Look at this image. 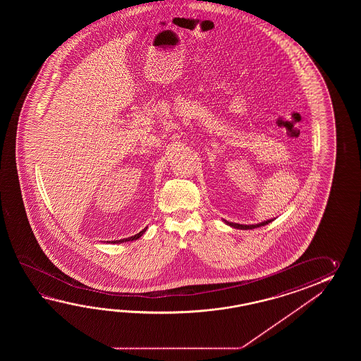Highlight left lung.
<instances>
[{"label":"left lung","instance_id":"1","mask_svg":"<svg viewBox=\"0 0 361 361\" xmlns=\"http://www.w3.org/2000/svg\"><path fill=\"white\" fill-rule=\"evenodd\" d=\"M224 221V219H223ZM274 219H269V221H264V222L258 223V224H238V223H232L227 222V221H224L226 224H228L231 227H233V228H238V230H253V228H258V227H261V226H266V224H269V223L272 222Z\"/></svg>","mask_w":361,"mask_h":361}]
</instances>
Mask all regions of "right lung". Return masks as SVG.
Masks as SVG:
<instances>
[{
	"mask_svg": "<svg viewBox=\"0 0 361 361\" xmlns=\"http://www.w3.org/2000/svg\"><path fill=\"white\" fill-rule=\"evenodd\" d=\"M147 227L145 228V230L140 231L139 233H137V235H134V236H131V238H121V240H115V241H112V244H121V243H126V241H133V240H137V238H140L145 232H146Z\"/></svg>",
	"mask_w": 361,
	"mask_h": 361,
	"instance_id": "1",
	"label": "right lung"
}]
</instances>
